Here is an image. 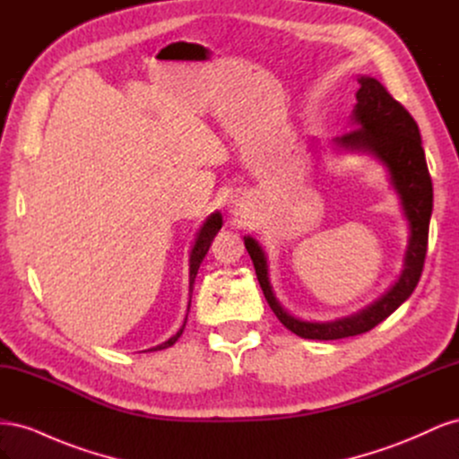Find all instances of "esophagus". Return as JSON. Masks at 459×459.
<instances>
[{
	"label": "esophagus",
	"instance_id": "obj_1",
	"mask_svg": "<svg viewBox=\"0 0 459 459\" xmlns=\"http://www.w3.org/2000/svg\"><path fill=\"white\" fill-rule=\"evenodd\" d=\"M231 206H233V208H235V206H238V203H235V204H231Z\"/></svg>",
	"mask_w": 459,
	"mask_h": 459
}]
</instances>
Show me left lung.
Returning a JSON list of instances; mask_svg holds the SVG:
<instances>
[{
  "label": "left lung",
  "mask_w": 459,
  "mask_h": 459,
  "mask_svg": "<svg viewBox=\"0 0 459 459\" xmlns=\"http://www.w3.org/2000/svg\"><path fill=\"white\" fill-rule=\"evenodd\" d=\"M358 84L356 105L351 115L352 130L333 137L331 149L335 152L368 155L383 166L388 186L398 197L402 216L408 221V245L398 280L379 299L349 316L329 319V322H307L283 308L270 281L266 251L255 238L245 235V247L253 258L258 283L270 308L289 331L302 339L335 341L362 335L379 325L410 299L423 272L429 221L433 214V184H430L420 128L408 110L393 100V95L383 88L379 80L359 76Z\"/></svg>",
  "instance_id": "left-lung-1"
}]
</instances>
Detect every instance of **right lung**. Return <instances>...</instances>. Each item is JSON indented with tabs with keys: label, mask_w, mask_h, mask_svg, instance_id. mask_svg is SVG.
<instances>
[{
	"label": "right lung",
	"mask_w": 459,
	"mask_h": 459,
	"mask_svg": "<svg viewBox=\"0 0 459 459\" xmlns=\"http://www.w3.org/2000/svg\"><path fill=\"white\" fill-rule=\"evenodd\" d=\"M221 224H224V220H221V214L218 211H214L211 216H208L203 226L199 228V231L195 233V239H193V245H191V251H189V300H187V314H189V308H191V297H193V285H195V277H197V272H199V266L203 258L206 256L208 248H211V243L214 241L216 233L221 230ZM187 314L184 317V324L182 327L178 329L176 335H172L169 341H164L157 346H152V349L149 351H164L169 349V346H172L179 337H182V333L186 329V324H187Z\"/></svg>",
	"instance_id": "right-lung-1"
}]
</instances>
